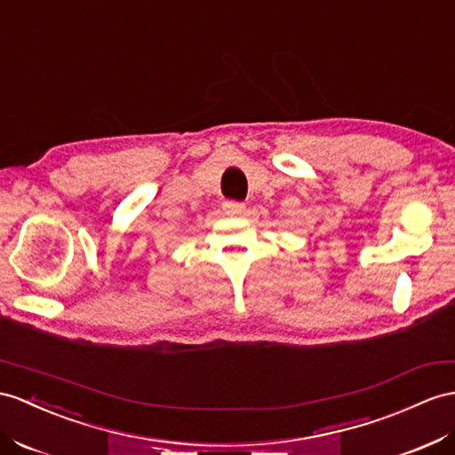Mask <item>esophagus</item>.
I'll return each mask as SVG.
<instances>
[{
	"mask_svg": "<svg viewBox=\"0 0 455 455\" xmlns=\"http://www.w3.org/2000/svg\"><path fill=\"white\" fill-rule=\"evenodd\" d=\"M247 210V206L243 203H235V201H226L224 203V212L229 214V216H237V214H243Z\"/></svg>",
	"mask_w": 455,
	"mask_h": 455,
	"instance_id": "obj_1",
	"label": "esophagus"
}]
</instances>
